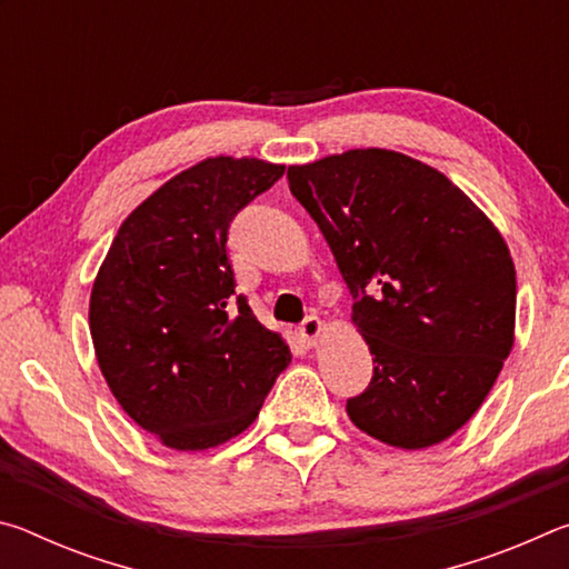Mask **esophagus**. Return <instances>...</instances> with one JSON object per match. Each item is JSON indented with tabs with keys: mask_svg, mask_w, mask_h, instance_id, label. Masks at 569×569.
Segmentation results:
<instances>
[{
	"mask_svg": "<svg viewBox=\"0 0 569 569\" xmlns=\"http://www.w3.org/2000/svg\"><path fill=\"white\" fill-rule=\"evenodd\" d=\"M321 333H323V321L319 319V316H308V319H303V323L298 326V336H301V341L306 346L319 343Z\"/></svg>",
	"mask_w": 569,
	"mask_h": 569,
	"instance_id": "esophagus-1",
	"label": "esophagus"
}]
</instances>
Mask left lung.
<instances>
[{"instance_id":"left-lung-1","label":"left lung","mask_w":569,"mask_h":569,"mask_svg":"<svg viewBox=\"0 0 569 569\" xmlns=\"http://www.w3.org/2000/svg\"><path fill=\"white\" fill-rule=\"evenodd\" d=\"M288 186L321 228L377 363L346 401L349 419L399 449L449 439L515 346L517 278L502 233L445 172L403 152L291 166Z\"/></svg>"}]
</instances>
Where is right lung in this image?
<instances>
[{
  "mask_svg": "<svg viewBox=\"0 0 569 569\" xmlns=\"http://www.w3.org/2000/svg\"><path fill=\"white\" fill-rule=\"evenodd\" d=\"M286 166L206 158L120 226L92 283L90 333L124 413L178 451L226 445L256 421L291 351L256 319L228 261V228Z\"/></svg>",
  "mask_w": 569,
  "mask_h": 569,
  "instance_id": "1",
  "label": "right lung"
}]
</instances>
